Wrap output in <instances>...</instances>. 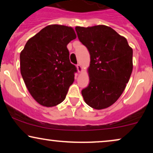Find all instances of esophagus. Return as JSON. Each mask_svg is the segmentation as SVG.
<instances>
[{"instance_id":"esophagus-1","label":"esophagus","mask_w":153,"mask_h":153,"mask_svg":"<svg viewBox=\"0 0 153 153\" xmlns=\"http://www.w3.org/2000/svg\"><path fill=\"white\" fill-rule=\"evenodd\" d=\"M76 68H77V70H78L79 72H81V71H82V68H81L80 64H77L76 65Z\"/></svg>"}]
</instances>
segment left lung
Listing matches in <instances>:
<instances>
[{
    "label": "left lung",
    "mask_w": 153,
    "mask_h": 153,
    "mask_svg": "<svg viewBox=\"0 0 153 153\" xmlns=\"http://www.w3.org/2000/svg\"><path fill=\"white\" fill-rule=\"evenodd\" d=\"M75 30L91 56L90 83L81 91L83 99L95 109L107 108L120 97L130 78L132 49L111 27L76 26Z\"/></svg>",
    "instance_id": "obj_1"
}]
</instances>
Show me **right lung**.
<instances>
[{
	"label": "right lung",
	"instance_id": "1",
	"mask_svg": "<svg viewBox=\"0 0 153 153\" xmlns=\"http://www.w3.org/2000/svg\"><path fill=\"white\" fill-rule=\"evenodd\" d=\"M75 38L71 27L50 25L29 39L21 52V74L29 93L41 105L53 106L65 99L77 72L67 48Z\"/></svg>",
	"mask_w": 153,
	"mask_h": 153
}]
</instances>
